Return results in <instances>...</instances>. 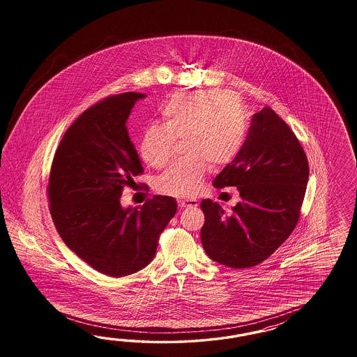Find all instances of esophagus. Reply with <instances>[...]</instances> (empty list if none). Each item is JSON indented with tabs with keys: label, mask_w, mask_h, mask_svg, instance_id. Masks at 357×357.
<instances>
[{
	"label": "esophagus",
	"mask_w": 357,
	"mask_h": 357,
	"mask_svg": "<svg viewBox=\"0 0 357 357\" xmlns=\"http://www.w3.org/2000/svg\"><path fill=\"white\" fill-rule=\"evenodd\" d=\"M199 202L195 200V199H182V200H178V206L181 208H195L197 206Z\"/></svg>",
	"instance_id": "34e87169"
}]
</instances>
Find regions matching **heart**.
I'll return each mask as SVG.
<instances>
[{"label": "heart", "instance_id": "1", "mask_svg": "<svg viewBox=\"0 0 357 357\" xmlns=\"http://www.w3.org/2000/svg\"><path fill=\"white\" fill-rule=\"evenodd\" d=\"M161 123L144 132L140 151L144 161L155 169L173 157L176 140H183L188 154L161 175L158 190L176 197L197 194L208 165L231 162L242 149L246 121L237 98L225 91L202 90L173 98L160 112Z\"/></svg>", "mask_w": 357, "mask_h": 357}]
</instances>
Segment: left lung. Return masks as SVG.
<instances>
[{"label": "left lung", "instance_id": "1", "mask_svg": "<svg viewBox=\"0 0 357 357\" xmlns=\"http://www.w3.org/2000/svg\"><path fill=\"white\" fill-rule=\"evenodd\" d=\"M307 178L306 154L288 124L270 107L254 114L242 149L213 181L237 187L241 202L230 215L211 199L200 204L206 255L231 268L267 259L297 225Z\"/></svg>", "mask_w": 357, "mask_h": 357}]
</instances>
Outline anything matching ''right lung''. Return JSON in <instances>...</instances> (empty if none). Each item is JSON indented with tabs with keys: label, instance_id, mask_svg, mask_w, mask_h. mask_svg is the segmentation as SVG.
I'll return each instance as SVG.
<instances>
[{
	"label": "right lung",
	"instance_id": "add662e5",
	"mask_svg": "<svg viewBox=\"0 0 357 357\" xmlns=\"http://www.w3.org/2000/svg\"><path fill=\"white\" fill-rule=\"evenodd\" d=\"M146 96L124 93L84 111L65 132L50 174V211L65 245L90 267L123 278L151 263L176 200L155 195L123 208L120 196L142 173L127 120Z\"/></svg>",
	"mask_w": 357,
	"mask_h": 357
}]
</instances>
